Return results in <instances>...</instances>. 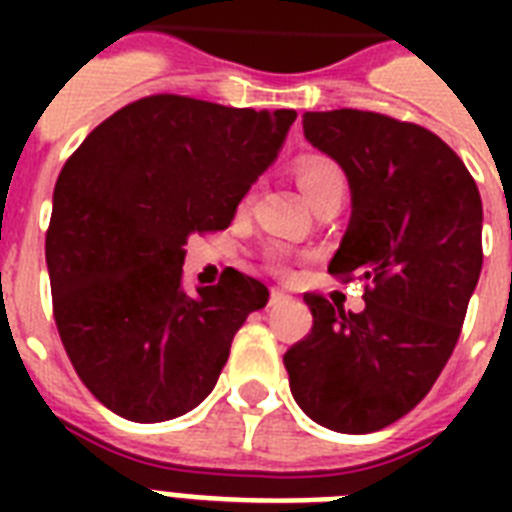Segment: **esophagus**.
I'll return each mask as SVG.
<instances>
[{
	"label": "esophagus",
	"instance_id": "obj_1",
	"mask_svg": "<svg viewBox=\"0 0 512 512\" xmlns=\"http://www.w3.org/2000/svg\"><path fill=\"white\" fill-rule=\"evenodd\" d=\"M268 303H271L273 308H276V305L292 303V297H289L287 292H281V289H271V300H268Z\"/></svg>",
	"mask_w": 512,
	"mask_h": 512
}]
</instances>
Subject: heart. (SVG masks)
Wrapping results in <instances>:
<instances>
[{
	"label": "heart",
	"instance_id": "obj_1",
	"mask_svg": "<svg viewBox=\"0 0 512 512\" xmlns=\"http://www.w3.org/2000/svg\"><path fill=\"white\" fill-rule=\"evenodd\" d=\"M297 183L303 188L313 207H319L324 201H342L348 193V172L342 170V164L329 159L324 154H305L295 164ZM265 263L279 276H287V252L281 247H271L265 252Z\"/></svg>",
	"mask_w": 512,
	"mask_h": 512
}]
</instances>
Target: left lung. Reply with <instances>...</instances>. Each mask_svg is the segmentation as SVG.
<instances>
[{"label": "left lung", "instance_id": "8db88e82", "mask_svg": "<svg viewBox=\"0 0 512 512\" xmlns=\"http://www.w3.org/2000/svg\"><path fill=\"white\" fill-rule=\"evenodd\" d=\"M305 138L348 172L353 212L329 273L364 281L361 313L305 292L311 332L284 353L311 420L374 433L428 396L460 340L481 276V193L462 159L420 124L308 111Z\"/></svg>", "mask_w": 512, "mask_h": 512}]
</instances>
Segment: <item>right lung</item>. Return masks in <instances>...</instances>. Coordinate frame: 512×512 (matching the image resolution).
Instances as JSON below:
<instances>
[{
    "mask_svg": "<svg viewBox=\"0 0 512 512\" xmlns=\"http://www.w3.org/2000/svg\"><path fill=\"white\" fill-rule=\"evenodd\" d=\"M292 108L148 95L98 124L52 193V316L79 380L124 420L164 422L212 393L268 287L225 268L188 295L185 241L228 228L276 159Z\"/></svg>",
    "mask_w": 512,
    "mask_h": 512,
    "instance_id": "obj_1",
    "label": "right lung"
}]
</instances>
